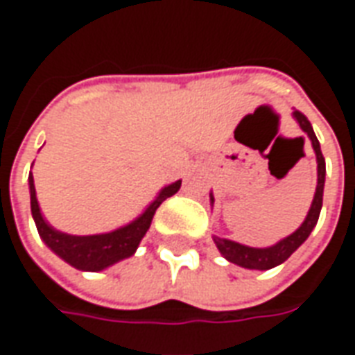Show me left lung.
<instances>
[{"label": "left lung", "instance_id": "left-lung-1", "mask_svg": "<svg viewBox=\"0 0 355 355\" xmlns=\"http://www.w3.org/2000/svg\"><path fill=\"white\" fill-rule=\"evenodd\" d=\"M293 116L297 117L298 125L302 127V131L308 135V139L312 140V146L315 150V157H318V188H315V196H313L312 207H310V213L306 216V220L302 223V226L298 228L295 234H291L289 238L282 239L279 243H275L274 247H268V249H253V247L239 245L236 241H230V239L215 238V243L218 247V251L228 259L234 264L243 268H251V270H270V268L277 266L289 259L291 254L297 251L298 247L302 245L306 241V238L310 236V232L313 230V226L318 224V218H320L321 203H323V184H325V157L321 154L320 140L315 137V132L312 129V123L308 121V117L295 110ZM304 140V139H302ZM213 200V198H211Z\"/></svg>", "mask_w": 355, "mask_h": 355}]
</instances>
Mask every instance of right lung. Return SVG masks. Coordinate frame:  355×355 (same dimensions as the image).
I'll list each match as a JSON object with an SVG mask.
<instances>
[{"instance_id":"add662e5","label":"right lung","mask_w":355,"mask_h":355,"mask_svg":"<svg viewBox=\"0 0 355 355\" xmlns=\"http://www.w3.org/2000/svg\"><path fill=\"white\" fill-rule=\"evenodd\" d=\"M28 180H30L32 215H34L35 226H37V232H40L42 239L68 264H72L78 270H87V272H98V270H104L110 264H114V262L131 257L137 251L140 239L144 238V234L150 228L152 218L155 215V209L159 207L167 198L175 196L178 192V188H180V180H177L175 184L167 186V188H163L154 203L135 223L127 224L119 230L101 234V236H68V234H62V232L51 228L49 224L43 220L42 213H40V205H37V198H35L32 173H30Z\"/></svg>"}]
</instances>
